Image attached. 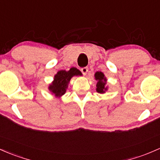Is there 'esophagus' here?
<instances>
[{"mask_svg":"<svg viewBox=\"0 0 160 160\" xmlns=\"http://www.w3.org/2000/svg\"><path fill=\"white\" fill-rule=\"evenodd\" d=\"M81 71H82V72L83 73L84 75H85L87 74L88 71V67H84V68H82Z\"/></svg>","mask_w":160,"mask_h":160,"instance_id":"1","label":"esophagus"}]
</instances>
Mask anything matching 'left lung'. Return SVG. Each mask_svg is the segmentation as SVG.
<instances>
[{"instance_id":"1","label":"left lung","mask_w":160,"mask_h":160,"mask_svg":"<svg viewBox=\"0 0 160 160\" xmlns=\"http://www.w3.org/2000/svg\"><path fill=\"white\" fill-rule=\"evenodd\" d=\"M94 79L97 81L96 84V92L98 93L104 94L108 91V87L106 86L107 84V78L104 73L101 72H97L94 74Z\"/></svg>"}]
</instances>
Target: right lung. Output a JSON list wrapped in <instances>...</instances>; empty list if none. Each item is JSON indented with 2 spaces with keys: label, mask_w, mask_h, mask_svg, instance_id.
<instances>
[{
  "label": "right lung",
  "mask_w": 160,
  "mask_h": 160,
  "mask_svg": "<svg viewBox=\"0 0 160 160\" xmlns=\"http://www.w3.org/2000/svg\"><path fill=\"white\" fill-rule=\"evenodd\" d=\"M81 76L82 73L78 68L72 67L68 71L60 70L54 75V78L52 83L49 84L48 89L49 92L54 94L56 98H61L66 94V89L68 88V83L73 76Z\"/></svg>",
  "instance_id": "obj_1"
}]
</instances>
